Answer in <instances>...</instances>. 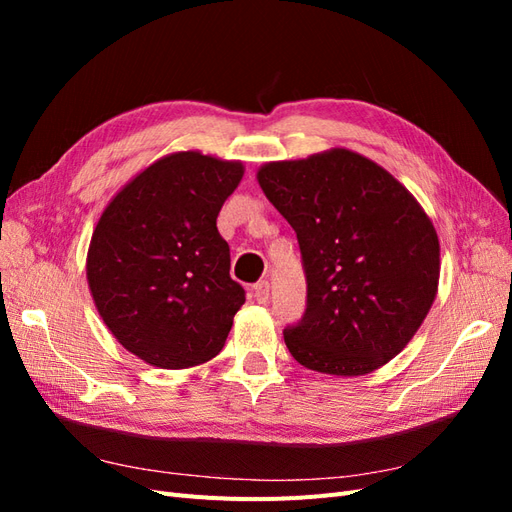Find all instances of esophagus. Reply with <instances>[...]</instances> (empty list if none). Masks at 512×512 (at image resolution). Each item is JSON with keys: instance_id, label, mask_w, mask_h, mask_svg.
Returning a JSON list of instances; mask_svg holds the SVG:
<instances>
[{"instance_id": "obj_1", "label": "esophagus", "mask_w": 512, "mask_h": 512, "mask_svg": "<svg viewBox=\"0 0 512 512\" xmlns=\"http://www.w3.org/2000/svg\"><path fill=\"white\" fill-rule=\"evenodd\" d=\"M252 297H254V301H258V303H267L269 301V282H258V284H254L252 286Z\"/></svg>"}]
</instances>
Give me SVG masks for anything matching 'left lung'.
<instances>
[{"mask_svg": "<svg viewBox=\"0 0 512 512\" xmlns=\"http://www.w3.org/2000/svg\"><path fill=\"white\" fill-rule=\"evenodd\" d=\"M297 232L307 309L284 342L303 367L365 376L404 350L436 301L440 239L389 170L346 147L256 173Z\"/></svg>", "mask_w": 512, "mask_h": 512, "instance_id": "8db88e82", "label": "left lung"}]
</instances>
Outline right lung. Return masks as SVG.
Listing matches in <instances>:
<instances>
[{
	"instance_id": "right-lung-1",
	"label": "right lung",
	"mask_w": 512,
	"mask_h": 512,
	"mask_svg": "<svg viewBox=\"0 0 512 512\" xmlns=\"http://www.w3.org/2000/svg\"><path fill=\"white\" fill-rule=\"evenodd\" d=\"M245 173L239 160L175 151L111 198L87 250V284L117 342L160 369L211 361L245 303L230 280L218 213Z\"/></svg>"
}]
</instances>
